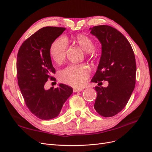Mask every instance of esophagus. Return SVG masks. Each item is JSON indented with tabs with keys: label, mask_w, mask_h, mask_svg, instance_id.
<instances>
[{
	"label": "esophagus",
	"mask_w": 152,
	"mask_h": 152,
	"mask_svg": "<svg viewBox=\"0 0 152 152\" xmlns=\"http://www.w3.org/2000/svg\"><path fill=\"white\" fill-rule=\"evenodd\" d=\"M82 91V89H79V88H73V92L74 93H77V92H79V91Z\"/></svg>",
	"instance_id": "obj_1"
}]
</instances>
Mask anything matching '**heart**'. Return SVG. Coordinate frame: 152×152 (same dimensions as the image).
Segmentation results:
<instances>
[{
  "label": "heart",
  "mask_w": 152,
  "mask_h": 152,
  "mask_svg": "<svg viewBox=\"0 0 152 152\" xmlns=\"http://www.w3.org/2000/svg\"><path fill=\"white\" fill-rule=\"evenodd\" d=\"M75 42L85 52L91 54L94 49V44L91 38L84 34H79L74 37ZM68 41L64 37H59L52 43L49 53L53 60L58 64L63 63L66 58ZM90 75L89 67L84 64L70 65L59 72V77L63 83L73 87L83 86Z\"/></svg>",
  "instance_id": "heart-1"
}]
</instances>
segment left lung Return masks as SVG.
<instances>
[{
    "label": "left lung",
    "mask_w": 152,
    "mask_h": 152,
    "mask_svg": "<svg viewBox=\"0 0 152 152\" xmlns=\"http://www.w3.org/2000/svg\"><path fill=\"white\" fill-rule=\"evenodd\" d=\"M90 30L102 45L97 71L91 82L98 84H102L103 80L108 82L107 87H94L97 98L94 108L100 115L113 117L126 107L134 89V53L127 39L113 27L103 25L93 26Z\"/></svg>",
    "instance_id": "obj_1"
}]
</instances>
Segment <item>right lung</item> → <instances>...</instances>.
I'll return each mask as SVG.
<instances>
[{
  "mask_svg": "<svg viewBox=\"0 0 152 152\" xmlns=\"http://www.w3.org/2000/svg\"><path fill=\"white\" fill-rule=\"evenodd\" d=\"M66 30L63 27L46 26L25 40L17 55V78L26 107L42 120L58 116L63 104L73 93L71 87L59 84L57 88L45 89L49 79L55 80L56 72L49 53L50 45Z\"/></svg>",
  "mask_w": 152,
  "mask_h": 152,
  "instance_id": "obj_1",
  "label": "right lung"
}]
</instances>
